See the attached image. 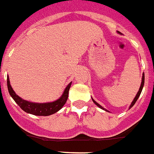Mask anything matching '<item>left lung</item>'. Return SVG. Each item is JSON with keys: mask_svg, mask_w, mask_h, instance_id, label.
<instances>
[{"mask_svg": "<svg viewBox=\"0 0 154 154\" xmlns=\"http://www.w3.org/2000/svg\"><path fill=\"white\" fill-rule=\"evenodd\" d=\"M143 85H144V74H143V77H142V82H141V85H140V89H139V92L137 93L136 96H135V97H134V100H133V102H132V103H131V106H130V108H131L132 106H134V103H136V101L138 100V98H139V97H140V94H141V92H142V89H143ZM93 101H94V103H95V104H96V105H97V106H99V107H100V108H102V109L105 110V109H104V108H103V106H100V105H99V104H98V103H97V102H95V101H94V99H93Z\"/></svg>", "mask_w": 154, "mask_h": 154, "instance_id": "left-lung-1", "label": "left lung"}]
</instances>
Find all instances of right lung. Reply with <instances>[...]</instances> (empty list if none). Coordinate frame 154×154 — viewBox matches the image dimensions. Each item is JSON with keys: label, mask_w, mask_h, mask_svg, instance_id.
Segmentation results:
<instances>
[{"label": "right lung", "mask_w": 154, "mask_h": 154, "mask_svg": "<svg viewBox=\"0 0 154 154\" xmlns=\"http://www.w3.org/2000/svg\"><path fill=\"white\" fill-rule=\"evenodd\" d=\"M70 85H71V83H69L68 85V86L66 87L65 91H64L62 96L58 100L52 102V103H34L23 100L21 97H19L17 94L14 93L13 88H11L10 79H9V77H7L8 90H9V93L11 94V97H13V99L15 101V103L20 106V108L23 110L25 112L30 113V114L35 116H50L61 109V107L65 105V103L67 101Z\"/></svg>", "instance_id": "add662e5"}]
</instances>
